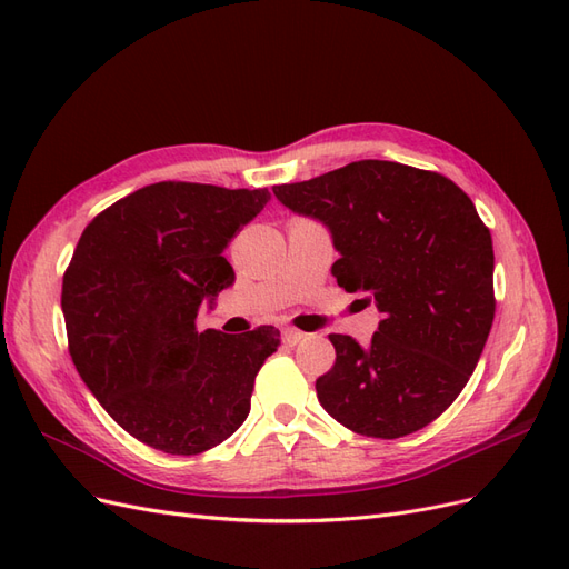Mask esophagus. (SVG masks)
Wrapping results in <instances>:
<instances>
[{
  "label": "esophagus",
  "mask_w": 569,
  "mask_h": 569,
  "mask_svg": "<svg viewBox=\"0 0 569 569\" xmlns=\"http://www.w3.org/2000/svg\"><path fill=\"white\" fill-rule=\"evenodd\" d=\"M303 337L306 335L301 330H295V327H284V330H282V339H284L287 347H295V343H299Z\"/></svg>",
  "instance_id": "1"
}]
</instances>
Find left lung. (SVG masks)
<instances>
[{"instance_id": "obj_1", "label": "left lung", "mask_w": 569, "mask_h": 569, "mask_svg": "<svg viewBox=\"0 0 569 569\" xmlns=\"http://www.w3.org/2000/svg\"><path fill=\"white\" fill-rule=\"evenodd\" d=\"M272 192L330 228L337 284L385 316L368 347L330 335L322 408L375 439L435 422L468 385L496 313L491 232L472 199L435 170L372 159Z\"/></svg>"}]
</instances>
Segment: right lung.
<instances>
[{
  "label": "right lung",
  "mask_w": 569,
  "mask_h": 569,
  "mask_svg": "<svg viewBox=\"0 0 569 569\" xmlns=\"http://www.w3.org/2000/svg\"><path fill=\"white\" fill-rule=\"evenodd\" d=\"M268 199V189L166 180L118 199L80 234L61 289L68 353L109 416L151 449L203 453L249 416L280 332H199L197 316L234 282L222 251Z\"/></svg>",
  "instance_id": "add662e5"
}]
</instances>
